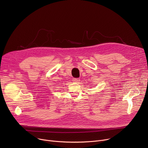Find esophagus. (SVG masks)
Listing matches in <instances>:
<instances>
[{
	"label": "esophagus",
	"mask_w": 148,
	"mask_h": 148,
	"mask_svg": "<svg viewBox=\"0 0 148 148\" xmlns=\"http://www.w3.org/2000/svg\"><path fill=\"white\" fill-rule=\"evenodd\" d=\"M73 81L74 82H75V83H79V82H80V78H74L73 79Z\"/></svg>",
	"instance_id": "obj_1"
}]
</instances>
